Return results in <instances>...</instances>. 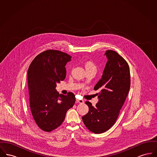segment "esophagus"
I'll return each instance as SVG.
<instances>
[{"label": "esophagus", "instance_id": "34e87169", "mask_svg": "<svg viewBox=\"0 0 157 157\" xmlns=\"http://www.w3.org/2000/svg\"><path fill=\"white\" fill-rule=\"evenodd\" d=\"M76 102L78 103H80V104H83L84 102L83 100V99H76Z\"/></svg>", "mask_w": 157, "mask_h": 157}]
</instances>
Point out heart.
Masks as SVG:
<instances>
[{
	"instance_id": "heart-1",
	"label": "heart",
	"mask_w": 157,
	"mask_h": 157,
	"mask_svg": "<svg viewBox=\"0 0 157 157\" xmlns=\"http://www.w3.org/2000/svg\"><path fill=\"white\" fill-rule=\"evenodd\" d=\"M85 67L86 69H97L95 64L92 62V61H87L85 63Z\"/></svg>"
}]
</instances>
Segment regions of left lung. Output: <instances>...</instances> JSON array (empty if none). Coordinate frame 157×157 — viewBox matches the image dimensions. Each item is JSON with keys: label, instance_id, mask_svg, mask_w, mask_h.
Masks as SVG:
<instances>
[{"label": "left lung", "instance_id": "8db88e82", "mask_svg": "<svg viewBox=\"0 0 157 157\" xmlns=\"http://www.w3.org/2000/svg\"><path fill=\"white\" fill-rule=\"evenodd\" d=\"M105 55L108 61L101 79L94 88L99 91L97 94L99 101L95 106L86 101L89 112L82 117L85 125L95 134L104 132L115 123L131 85L130 70L127 61L112 50L106 51Z\"/></svg>", "mask_w": 157, "mask_h": 157}]
</instances>
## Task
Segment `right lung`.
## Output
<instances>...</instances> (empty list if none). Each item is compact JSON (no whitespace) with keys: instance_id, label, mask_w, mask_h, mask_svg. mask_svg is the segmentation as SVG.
Returning <instances> with one entry per match:
<instances>
[{"instance_id":"1","label":"right lung","mask_w":157,"mask_h":157,"mask_svg":"<svg viewBox=\"0 0 157 157\" xmlns=\"http://www.w3.org/2000/svg\"><path fill=\"white\" fill-rule=\"evenodd\" d=\"M71 58L60 51L47 50L37 55L28 69L30 111L37 126L46 132L59 127L75 104L72 92L63 95L55 89L66 78L65 65Z\"/></svg>"}]
</instances>
